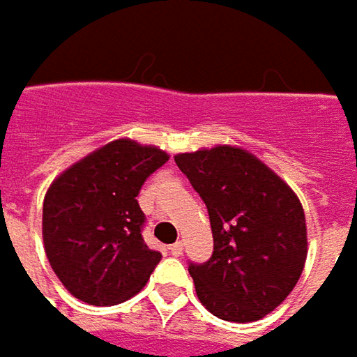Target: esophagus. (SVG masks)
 I'll return each instance as SVG.
<instances>
[{
	"mask_svg": "<svg viewBox=\"0 0 357 357\" xmlns=\"http://www.w3.org/2000/svg\"><path fill=\"white\" fill-rule=\"evenodd\" d=\"M169 250H171L172 256H181V254H183V242H174Z\"/></svg>",
	"mask_w": 357,
	"mask_h": 357,
	"instance_id": "esophagus-1",
	"label": "esophagus"
}]
</instances>
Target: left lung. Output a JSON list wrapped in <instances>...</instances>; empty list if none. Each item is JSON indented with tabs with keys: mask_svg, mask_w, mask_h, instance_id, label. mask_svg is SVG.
Instances as JSON below:
<instances>
[{
	"mask_svg": "<svg viewBox=\"0 0 357 357\" xmlns=\"http://www.w3.org/2000/svg\"><path fill=\"white\" fill-rule=\"evenodd\" d=\"M204 200L213 256L188 264L202 306L227 322L264 318L294 290L306 254V216L296 192L252 153L218 144L174 157Z\"/></svg>",
	"mask_w": 357,
	"mask_h": 357,
	"instance_id": "obj_1",
	"label": "left lung"
}]
</instances>
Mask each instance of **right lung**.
Here are the masks:
<instances>
[{
    "mask_svg": "<svg viewBox=\"0 0 357 357\" xmlns=\"http://www.w3.org/2000/svg\"><path fill=\"white\" fill-rule=\"evenodd\" d=\"M167 160L157 146L117 139L51 183L43 200V246L57 278L81 302L115 306L151 278L160 252L144 244L137 197Z\"/></svg>",
    "mask_w": 357,
    "mask_h": 357,
    "instance_id": "obj_1",
    "label": "right lung"
}]
</instances>
